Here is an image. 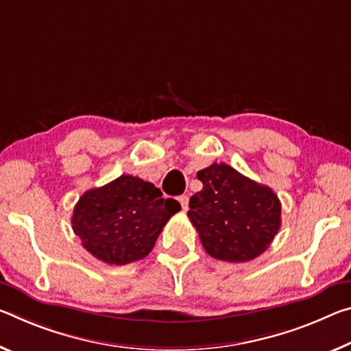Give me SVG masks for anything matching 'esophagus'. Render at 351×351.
<instances>
[{
	"instance_id": "esophagus-1",
	"label": "esophagus",
	"mask_w": 351,
	"mask_h": 351,
	"mask_svg": "<svg viewBox=\"0 0 351 351\" xmlns=\"http://www.w3.org/2000/svg\"><path fill=\"white\" fill-rule=\"evenodd\" d=\"M178 202L181 203V208L182 209H187V204H189V197L187 195H181V197H178Z\"/></svg>"
}]
</instances>
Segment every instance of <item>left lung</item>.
Returning <instances> with one entry per match:
<instances>
[{"instance_id": "8db88e82", "label": "left lung", "mask_w": 351, "mask_h": 351, "mask_svg": "<svg viewBox=\"0 0 351 351\" xmlns=\"http://www.w3.org/2000/svg\"><path fill=\"white\" fill-rule=\"evenodd\" d=\"M197 178L203 189L191 197L187 217L206 253L226 263L264 253L281 226L276 193L223 162L199 170Z\"/></svg>"}]
</instances>
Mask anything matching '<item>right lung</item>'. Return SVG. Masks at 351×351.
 <instances>
[{
    "label": "right lung",
    "mask_w": 351,
    "mask_h": 351,
    "mask_svg": "<svg viewBox=\"0 0 351 351\" xmlns=\"http://www.w3.org/2000/svg\"><path fill=\"white\" fill-rule=\"evenodd\" d=\"M180 209L176 199L162 198L152 182L121 175L80 198L71 228L97 259L125 265L149 254L162 228Z\"/></svg>",
    "instance_id": "1"
}]
</instances>
